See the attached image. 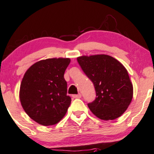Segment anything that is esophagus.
Masks as SVG:
<instances>
[{"label": "esophagus", "mask_w": 154, "mask_h": 154, "mask_svg": "<svg viewBox=\"0 0 154 154\" xmlns=\"http://www.w3.org/2000/svg\"><path fill=\"white\" fill-rule=\"evenodd\" d=\"M81 96H82V95H81L80 93H78L77 95H72V97H73L74 98H80Z\"/></svg>", "instance_id": "obj_1"}]
</instances>
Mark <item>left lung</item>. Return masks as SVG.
Listing matches in <instances>:
<instances>
[{"instance_id":"left-lung-1","label":"left lung","mask_w":154,"mask_h":154,"mask_svg":"<svg viewBox=\"0 0 154 154\" xmlns=\"http://www.w3.org/2000/svg\"><path fill=\"white\" fill-rule=\"evenodd\" d=\"M78 63L94 85L95 99L90 110L103 120L119 117L132 101L133 88L128 72L119 61L108 55L83 56Z\"/></svg>"}]
</instances>
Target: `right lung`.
<instances>
[{"label": "right lung", "instance_id": "right-lung-1", "mask_svg": "<svg viewBox=\"0 0 154 154\" xmlns=\"http://www.w3.org/2000/svg\"><path fill=\"white\" fill-rule=\"evenodd\" d=\"M69 59H48L36 62L24 74L19 98L27 115L44 126L56 125L71 103L63 75Z\"/></svg>", "mask_w": 154, "mask_h": 154}]
</instances>
